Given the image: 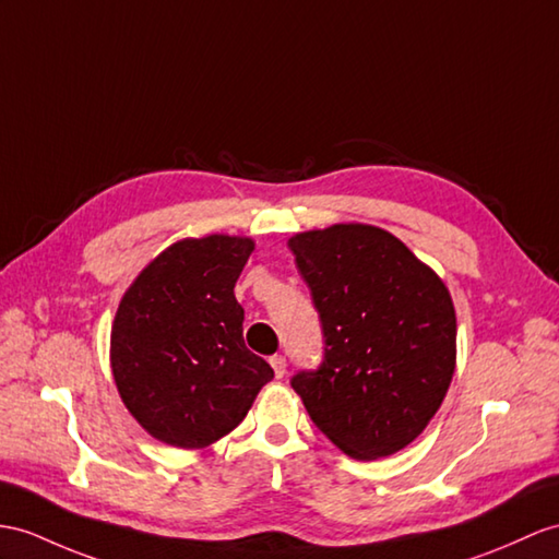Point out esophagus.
Returning a JSON list of instances; mask_svg holds the SVG:
<instances>
[{
    "mask_svg": "<svg viewBox=\"0 0 559 559\" xmlns=\"http://www.w3.org/2000/svg\"><path fill=\"white\" fill-rule=\"evenodd\" d=\"M270 365H272V370H275L277 379H282L284 372H287V358H284V356H272Z\"/></svg>",
    "mask_w": 559,
    "mask_h": 559,
    "instance_id": "34e87169",
    "label": "esophagus"
}]
</instances>
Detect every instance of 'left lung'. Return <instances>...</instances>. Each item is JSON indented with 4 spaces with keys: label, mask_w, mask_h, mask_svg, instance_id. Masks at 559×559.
<instances>
[{
    "label": "left lung",
    "mask_w": 559,
    "mask_h": 559,
    "mask_svg": "<svg viewBox=\"0 0 559 559\" xmlns=\"http://www.w3.org/2000/svg\"><path fill=\"white\" fill-rule=\"evenodd\" d=\"M320 312L324 358L292 377L326 439L356 460L413 443L455 372V308L445 284L374 225H332L289 239Z\"/></svg>",
    "instance_id": "1"
}]
</instances>
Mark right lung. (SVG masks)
<instances>
[{"label": "right lung", "mask_w": 559, "mask_h": 559, "mask_svg": "<svg viewBox=\"0 0 559 559\" xmlns=\"http://www.w3.org/2000/svg\"><path fill=\"white\" fill-rule=\"evenodd\" d=\"M253 239H182L148 263L118 306L111 370L154 439L206 448L247 417L275 372L243 344L235 284Z\"/></svg>", "instance_id": "obj_1"}]
</instances>
